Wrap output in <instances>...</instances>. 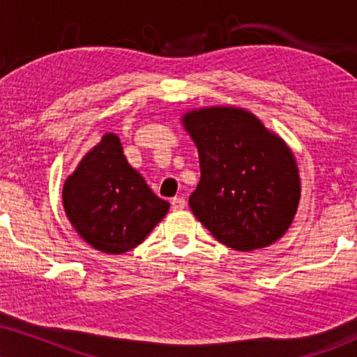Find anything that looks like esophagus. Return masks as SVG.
I'll list each match as a JSON object with an SVG mask.
<instances>
[{
    "mask_svg": "<svg viewBox=\"0 0 357 357\" xmlns=\"http://www.w3.org/2000/svg\"><path fill=\"white\" fill-rule=\"evenodd\" d=\"M170 205H172V210H183L185 208L187 202L183 197H175V199L170 200Z\"/></svg>",
    "mask_w": 357,
    "mask_h": 357,
    "instance_id": "1",
    "label": "esophagus"
}]
</instances>
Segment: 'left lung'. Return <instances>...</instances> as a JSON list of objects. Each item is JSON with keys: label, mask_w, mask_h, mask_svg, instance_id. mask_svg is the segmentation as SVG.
<instances>
[{"label": "left lung", "mask_w": 357, "mask_h": 357, "mask_svg": "<svg viewBox=\"0 0 357 357\" xmlns=\"http://www.w3.org/2000/svg\"><path fill=\"white\" fill-rule=\"evenodd\" d=\"M182 122L199 149L202 177L188 205L202 225L240 252L281 238L301 195L296 162L283 140L236 107L192 111Z\"/></svg>", "instance_id": "obj_1"}]
</instances>
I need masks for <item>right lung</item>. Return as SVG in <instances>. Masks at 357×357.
I'll use <instances>...</instances> for the list:
<instances>
[{
  "label": "right lung",
  "instance_id": "1",
  "mask_svg": "<svg viewBox=\"0 0 357 357\" xmlns=\"http://www.w3.org/2000/svg\"><path fill=\"white\" fill-rule=\"evenodd\" d=\"M63 204L82 240L111 255L126 253L142 243L170 206L129 165L114 134H105L69 175Z\"/></svg>",
  "mask_w": 357,
  "mask_h": 357
}]
</instances>
